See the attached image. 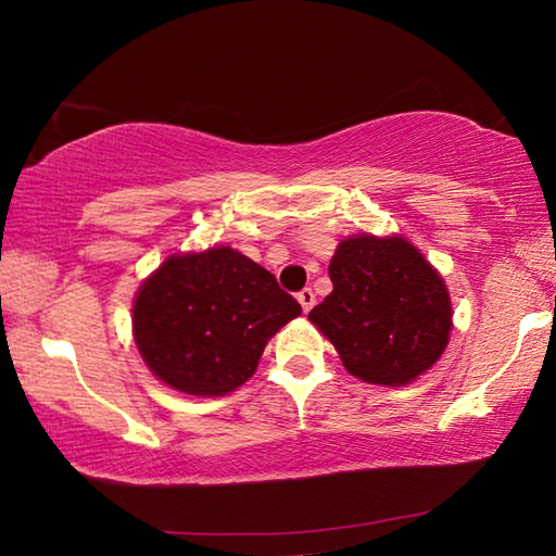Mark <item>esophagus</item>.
<instances>
[{"label": "esophagus", "mask_w": 556, "mask_h": 556, "mask_svg": "<svg viewBox=\"0 0 556 556\" xmlns=\"http://www.w3.org/2000/svg\"><path fill=\"white\" fill-rule=\"evenodd\" d=\"M296 299H299V304H301V308H304V314H308V312H312V306L316 304V294H314V291L312 289H301L299 291V294H296Z\"/></svg>", "instance_id": "esophagus-1"}]
</instances>
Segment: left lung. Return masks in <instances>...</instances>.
<instances>
[{"mask_svg": "<svg viewBox=\"0 0 556 556\" xmlns=\"http://www.w3.org/2000/svg\"><path fill=\"white\" fill-rule=\"evenodd\" d=\"M333 291L308 312L345 370L372 384H407L448 343L444 279L404 238L357 235L328 265Z\"/></svg>", "mask_w": 556, "mask_h": 556, "instance_id": "1", "label": "left lung"}]
</instances>
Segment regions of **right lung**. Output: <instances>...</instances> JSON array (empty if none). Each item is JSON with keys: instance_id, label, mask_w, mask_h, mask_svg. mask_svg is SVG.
Returning <instances> with one entry per match:
<instances>
[{"instance_id": "add662e5", "label": "right lung", "mask_w": 556, "mask_h": 556, "mask_svg": "<svg viewBox=\"0 0 556 556\" xmlns=\"http://www.w3.org/2000/svg\"><path fill=\"white\" fill-rule=\"evenodd\" d=\"M301 314L271 271L230 248L174 255L135 301V341L159 380L225 394L252 378L271 336Z\"/></svg>"}]
</instances>
